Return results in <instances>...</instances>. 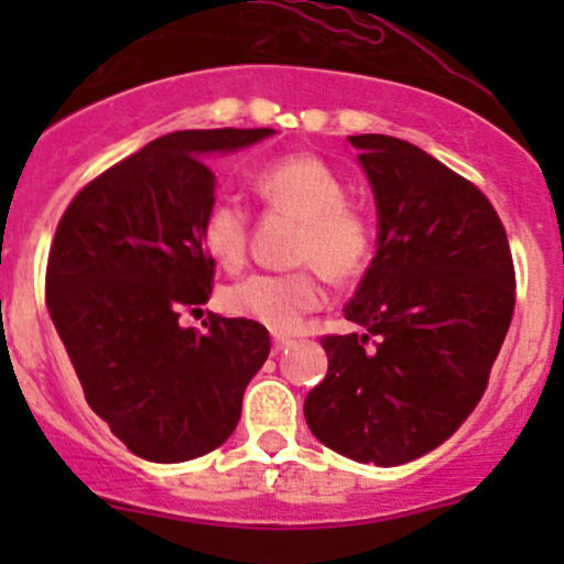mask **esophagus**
Instances as JSON below:
<instances>
[{
  "mask_svg": "<svg viewBox=\"0 0 564 564\" xmlns=\"http://www.w3.org/2000/svg\"><path fill=\"white\" fill-rule=\"evenodd\" d=\"M286 346H292V338H289V335H275V338H272V351H281V349H286Z\"/></svg>",
  "mask_w": 564,
  "mask_h": 564,
  "instance_id": "1",
  "label": "esophagus"
}]
</instances>
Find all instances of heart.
I'll return each mask as SVG.
<instances>
[{
  "label": "heart",
  "mask_w": 564,
  "mask_h": 564,
  "mask_svg": "<svg viewBox=\"0 0 564 564\" xmlns=\"http://www.w3.org/2000/svg\"><path fill=\"white\" fill-rule=\"evenodd\" d=\"M253 187L267 204L300 218L294 259L316 264L333 281L366 272L373 256V226L346 204V185L329 163L316 155H286L261 166ZM248 209L237 198L218 196L202 218V240L218 264L235 270L246 261ZM324 303L314 267L292 272H256L226 289L229 314L294 333L303 318Z\"/></svg>",
  "instance_id": "1"
}]
</instances>
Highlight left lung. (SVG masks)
I'll return each mask as SVG.
<instances>
[{
  "instance_id": "left-lung-1",
  "label": "left lung",
  "mask_w": 564,
  "mask_h": 564,
  "mask_svg": "<svg viewBox=\"0 0 564 564\" xmlns=\"http://www.w3.org/2000/svg\"><path fill=\"white\" fill-rule=\"evenodd\" d=\"M373 187L377 256L324 335L327 377L305 398L322 445L398 466L434 447L482 398L516 308L508 235L480 187L409 141L349 135Z\"/></svg>"
}]
</instances>
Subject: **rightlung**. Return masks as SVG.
Returning a JSON list of instances; mask_svg holds the SVG:
<instances>
[{"mask_svg": "<svg viewBox=\"0 0 564 564\" xmlns=\"http://www.w3.org/2000/svg\"><path fill=\"white\" fill-rule=\"evenodd\" d=\"M272 133L161 135L84 185L56 226L48 314L89 409L139 458L180 464L224 445L270 355V333L250 318L209 314L198 333L180 314L213 292L202 218L215 202V174L204 161Z\"/></svg>", "mask_w": 564, "mask_h": 564, "instance_id": "obj_1", "label": "right lung"}]
</instances>
